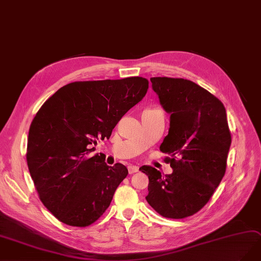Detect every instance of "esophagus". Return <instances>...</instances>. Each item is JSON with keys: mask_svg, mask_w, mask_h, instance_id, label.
<instances>
[{"mask_svg": "<svg viewBox=\"0 0 261 261\" xmlns=\"http://www.w3.org/2000/svg\"><path fill=\"white\" fill-rule=\"evenodd\" d=\"M138 171H139V167H137V166H129L128 167L129 174H133V173H137Z\"/></svg>", "mask_w": 261, "mask_h": 261, "instance_id": "esophagus-1", "label": "esophagus"}]
</instances>
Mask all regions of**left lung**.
<instances>
[{"mask_svg": "<svg viewBox=\"0 0 261 261\" xmlns=\"http://www.w3.org/2000/svg\"><path fill=\"white\" fill-rule=\"evenodd\" d=\"M152 89L171 114L169 134L160 150L170 157L173 169L163 175L143 166L148 175L146 200L166 218L181 219L203 207L223 179L231 145L224 104L194 82L171 77H151Z\"/></svg>", "mask_w": 261, "mask_h": 261, "instance_id": "1", "label": "left lung"}]
</instances>
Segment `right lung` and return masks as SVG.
<instances>
[{
  "label": "right lung",
  "mask_w": 261,
  "mask_h": 261,
  "mask_svg": "<svg viewBox=\"0 0 261 261\" xmlns=\"http://www.w3.org/2000/svg\"><path fill=\"white\" fill-rule=\"evenodd\" d=\"M148 89L143 77L70 83L38 110L29 130L27 163L43 204L61 223L87 227L110 206L128 170L90 156Z\"/></svg>",
  "instance_id": "add662e5"
}]
</instances>
